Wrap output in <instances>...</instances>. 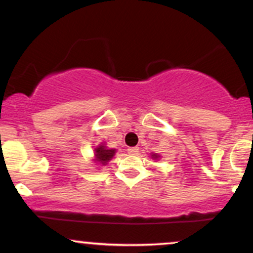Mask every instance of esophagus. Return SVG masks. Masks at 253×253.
<instances>
[{"instance_id":"34e87169","label":"esophagus","mask_w":253,"mask_h":253,"mask_svg":"<svg viewBox=\"0 0 253 253\" xmlns=\"http://www.w3.org/2000/svg\"><path fill=\"white\" fill-rule=\"evenodd\" d=\"M127 152H128L129 155H136V153L139 152V149L138 147H129V149L127 150Z\"/></svg>"}]
</instances>
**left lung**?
Segmentation results:
<instances>
[{
  "mask_svg": "<svg viewBox=\"0 0 253 253\" xmlns=\"http://www.w3.org/2000/svg\"><path fill=\"white\" fill-rule=\"evenodd\" d=\"M158 157H159V156H157V155H156V153H153V155H152V158H155V159H157V158H158Z\"/></svg>",
  "mask_w": 253,
  "mask_h": 253,
  "instance_id": "1",
  "label": "left lung"
}]
</instances>
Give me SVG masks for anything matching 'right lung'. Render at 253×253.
Masks as SVG:
<instances>
[{
    "label": "right lung",
    "mask_w": 253,
    "mask_h": 253,
    "mask_svg": "<svg viewBox=\"0 0 253 253\" xmlns=\"http://www.w3.org/2000/svg\"><path fill=\"white\" fill-rule=\"evenodd\" d=\"M95 159L94 162L95 163H98V164H102V165H106L110 159L113 158L115 155V150L112 149H107L104 145H98L97 147H95Z\"/></svg>",
    "instance_id": "add662e5"
}]
</instances>
